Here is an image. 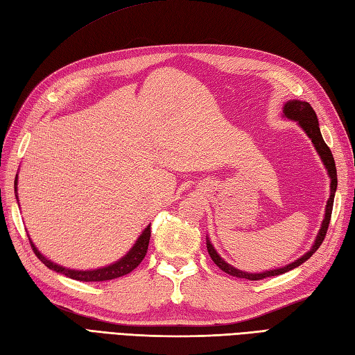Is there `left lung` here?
<instances>
[{
  "label": "left lung",
  "instance_id": "1",
  "mask_svg": "<svg viewBox=\"0 0 355 355\" xmlns=\"http://www.w3.org/2000/svg\"><path fill=\"white\" fill-rule=\"evenodd\" d=\"M284 114L289 119H293L300 123L302 127V130L306 131L307 136L311 139L313 145H315L316 151L319 153L320 159H322L325 168L328 171V175L331 178V195H329V200L327 202V210H325V218L322 220V227L319 230V234L315 241V245H313V248L304 254L301 259H298L296 261L291 263V265H287L284 268H279L275 270H266L263 272V274H248V272H243L241 269H236L232 265H228L224 260H222L218 252L213 248L210 241L207 239V251L210 254L211 260L215 261V265L225 272L228 275H233L237 278H245V279H251V282H257V279H263V278H268V277H275V275H282L284 272H289L295 268H298L300 265H302L304 261L309 260L313 254L318 251V248L320 245H322L324 239L327 236V230L329 225V220H331V211H333V202H334V193H336V189H337V171H336V163H334V157L331 154V150H329L328 145L325 144V140L322 139V135H320V130H319V122H318V116L315 110L311 109V105L306 101H289L287 104H284Z\"/></svg>",
  "mask_w": 355,
  "mask_h": 355
}]
</instances>
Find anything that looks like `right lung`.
Instances as JSON below:
<instances>
[{"label": "right lung", "instance_id": "add662e5", "mask_svg": "<svg viewBox=\"0 0 355 355\" xmlns=\"http://www.w3.org/2000/svg\"><path fill=\"white\" fill-rule=\"evenodd\" d=\"M18 177V175H16ZM15 192H16V178H15ZM18 198V196H16ZM150 237H151V227L148 225L145 228V232L140 234V237L137 239V242L135 243L133 248L128 251V254L125 257H122L119 261L113 263L110 266H105L101 269H95V270H73V269H66L63 266L55 265V263L49 261L48 259H45L42 254H40L35 243L30 241V245L33 248V252L36 254V257L44 263L46 268H49L51 270L59 272V274H63L66 277H69L72 279H78V282H107V279H113V278H119L122 275L130 274L131 270L136 269L140 261L145 259L146 251H148V243H150Z\"/></svg>", "mask_w": 355, "mask_h": 355}]
</instances>
